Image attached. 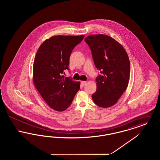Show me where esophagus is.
I'll list each match as a JSON object with an SVG mask.
<instances>
[{"instance_id":"34e87169","label":"esophagus","mask_w":160,"mask_h":160,"mask_svg":"<svg viewBox=\"0 0 160 160\" xmlns=\"http://www.w3.org/2000/svg\"><path fill=\"white\" fill-rule=\"evenodd\" d=\"M86 84V82H84V81L81 82V85H82V86H84Z\"/></svg>"}]
</instances>
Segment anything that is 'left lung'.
Here are the masks:
<instances>
[{
	"instance_id": "8db88e82",
	"label": "left lung",
	"mask_w": 160,
	"mask_h": 160,
	"mask_svg": "<svg viewBox=\"0 0 160 160\" xmlns=\"http://www.w3.org/2000/svg\"><path fill=\"white\" fill-rule=\"evenodd\" d=\"M84 41L89 47L94 64L101 73L96 78L97 91L92 94V99L101 107L112 106L128 84V56L119 42L107 35H93L85 38Z\"/></svg>"
}]
</instances>
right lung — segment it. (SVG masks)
<instances>
[{
	"label": "right lung",
	"instance_id": "add662e5",
	"mask_svg": "<svg viewBox=\"0 0 160 160\" xmlns=\"http://www.w3.org/2000/svg\"><path fill=\"white\" fill-rule=\"evenodd\" d=\"M84 36H54L46 40L38 48L33 62V82L47 104L54 110L62 112L68 107L79 91L80 82L71 77L69 58L74 48Z\"/></svg>",
	"mask_w": 160,
	"mask_h": 160
}]
</instances>
